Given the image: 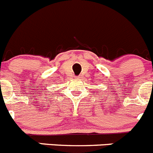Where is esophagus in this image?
Wrapping results in <instances>:
<instances>
[{"instance_id": "34e87169", "label": "esophagus", "mask_w": 153, "mask_h": 153, "mask_svg": "<svg viewBox=\"0 0 153 153\" xmlns=\"http://www.w3.org/2000/svg\"><path fill=\"white\" fill-rule=\"evenodd\" d=\"M75 79H81V76H75Z\"/></svg>"}]
</instances>
